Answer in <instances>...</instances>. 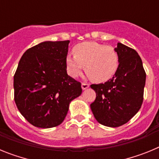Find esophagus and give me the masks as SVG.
I'll list each match as a JSON object with an SVG mask.
<instances>
[{
    "label": "esophagus",
    "mask_w": 159,
    "mask_h": 159,
    "mask_svg": "<svg viewBox=\"0 0 159 159\" xmlns=\"http://www.w3.org/2000/svg\"><path fill=\"white\" fill-rule=\"evenodd\" d=\"M88 88H89V84H86V83H83L82 84V89L83 90H85Z\"/></svg>",
    "instance_id": "1"
}]
</instances>
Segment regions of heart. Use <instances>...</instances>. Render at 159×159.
Listing matches in <instances>:
<instances>
[{
  "label": "heart",
  "mask_w": 159,
  "mask_h": 159,
  "mask_svg": "<svg viewBox=\"0 0 159 159\" xmlns=\"http://www.w3.org/2000/svg\"><path fill=\"white\" fill-rule=\"evenodd\" d=\"M74 57L67 55L66 66L71 77H78L84 70L92 80L103 83L109 80L116 72L119 57L115 48L96 42L80 43L73 48Z\"/></svg>",
  "instance_id": "b5f03b06"
}]
</instances>
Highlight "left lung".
Listing matches in <instances>:
<instances>
[{
  "instance_id": "left-lung-1",
  "label": "left lung",
  "mask_w": 159,
  "mask_h": 159,
  "mask_svg": "<svg viewBox=\"0 0 159 159\" xmlns=\"http://www.w3.org/2000/svg\"><path fill=\"white\" fill-rule=\"evenodd\" d=\"M119 66L112 79L104 84H92L96 93L91 104L95 119L107 127L127 123L139 111L143 101L146 72L137 52L121 43L115 48Z\"/></svg>"
}]
</instances>
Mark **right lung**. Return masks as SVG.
<instances>
[{"label": "right lung", "mask_w": 159, "mask_h": 159, "mask_svg": "<svg viewBox=\"0 0 159 159\" xmlns=\"http://www.w3.org/2000/svg\"><path fill=\"white\" fill-rule=\"evenodd\" d=\"M69 40L44 41L28 49L13 78L14 100L29 123L40 128L62 123L71 100L82 93L80 82L67 74Z\"/></svg>", "instance_id": "add662e5"}]
</instances>
